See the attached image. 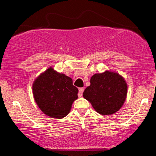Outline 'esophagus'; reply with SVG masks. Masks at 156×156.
I'll return each mask as SVG.
<instances>
[{
  "label": "esophagus",
  "instance_id": "1",
  "mask_svg": "<svg viewBox=\"0 0 156 156\" xmlns=\"http://www.w3.org/2000/svg\"><path fill=\"white\" fill-rule=\"evenodd\" d=\"M84 90V88H83V87H81V88H79V92H78V97L79 98H80V97H82V95H83V92Z\"/></svg>",
  "mask_w": 156,
  "mask_h": 156
}]
</instances>
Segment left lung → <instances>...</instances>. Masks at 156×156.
I'll list each match as a JSON object with an SVG mask.
<instances>
[{
  "instance_id": "left-lung-1",
  "label": "left lung",
  "mask_w": 156,
  "mask_h": 156,
  "mask_svg": "<svg viewBox=\"0 0 156 156\" xmlns=\"http://www.w3.org/2000/svg\"><path fill=\"white\" fill-rule=\"evenodd\" d=\"M128 87L124 78L116 73L105 71L94 74L90 86L83 93L94 110L103 115H110L119 110L127 95Z\"/></svg>"
}]
</instances>
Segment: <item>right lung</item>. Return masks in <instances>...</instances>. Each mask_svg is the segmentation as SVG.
I'll list each match as a JSON object with an SVG mask.
<instances>
[{
  "mask_svg": "<svg viewBox=\"0 0 156 156\" xmlns=\"http://www.w3.org/2000/svg\"><path fill=\"white\" fill-rule=\"evenodd\" d=\"M78 89L72 78L48 68L33 84L34 98L39 108L49 117L62 119L78 98Z\"/></svg>",
  "mask_w": 156,
  "mask_h": 156,
  "instance_id": "add662e5",
  "label": "right lung"
}]
</instances>
